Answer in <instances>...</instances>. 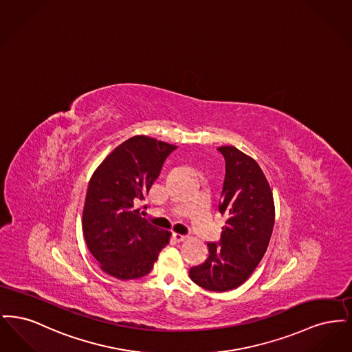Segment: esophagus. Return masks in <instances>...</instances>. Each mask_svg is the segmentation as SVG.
Listing matches in <instances>:
<instances>
[{
	"label": "esophagus",
	"mask_w": 352,
	"mask_h": 352,
	"mask_svg": "<svg viewBox=\"0 0 352 352\" xmlns=\"http://www.w3.org/2000/svg\"><path fill=\"white\" fill-rule=\"evenodd\" d=\"M173 239L179 243V241H184L187 239V236L186 234H173Z\"/></svg>",
	"instance_id": "1"
}]
</instances>
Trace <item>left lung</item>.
I'll use <instances>...</instances> for the list:
<instances>
[{
  "label": "left lung",
  "instance_id": "left-lung-1",
  "mask_svg": "<svg viewBox=\"0 0 352 352\" xmlns=\"http://www.w3.org/2000/svg\"><path fill=\"white\" fill-rule=\"evenodd\" d=\"M226 177L219 212L226 215L219 243H207L208 257L190 269V278L211 292L244 284L268 248L274 226V201L258 164L234 146H220Z\"/></svg>",
  "mask_w": 352,
  "mask_h": 352
}]
</instances>
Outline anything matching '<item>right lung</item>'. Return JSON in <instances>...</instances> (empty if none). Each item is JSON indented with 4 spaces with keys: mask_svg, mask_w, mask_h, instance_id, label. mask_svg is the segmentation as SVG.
Segmentation results:
<instances>
[{
    "mask_svg": "<svg viewBox=\"0 0 352 352\" xmlns=\"http://www.w3.org/2000/svg\"><path fill=\"white\" fill-rule=\"evenodd\" d=\"M175 149L168 142L134 135L118 145L92 174L84 203V239L109 276L118 280L146 276L168 245L171 234L151 226L135 204L149 192Z\"/></svg>",
    "mask_w": 352,
    "mask_h": 352,
    "instance_id": "obj_1",
    "label": "right lung"
}]
</instances>
